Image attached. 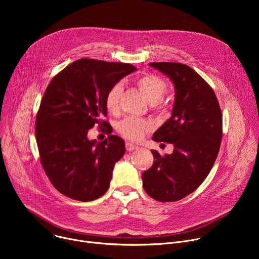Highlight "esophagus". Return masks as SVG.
Masks as SVG:
<instances>
[{
    "label": "esophagus",
    "instance_id": "obj_1",
    "mask_svg": "<svg viewBox=\"0 0 259 259\" xmlns=\"http://www.w3.org/2000/svg\"><path fill=\"white\" fill-rule=\"evenodd\" d=\"M126 150L129 151V152H132V151H135V150H138V146L131 143V142H126Z\"/></svg>",
    "mask_w": 259,
    "mask_h": 259
}]
</instances>
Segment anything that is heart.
Returning <instances> with one entry per match:
<instances>
[{"label":"heart","instance_id":"1","mask_svg":"<svg viewBox=\"0 0 259 259\" xmlns=\"http://www.w3.org/2000/svg\"><path fill=\"white\" fill-rule=\"evenodd\" d=\"M136 85L147 101L152 103V107L156 112H165L167 103L162 98L167 91V83L164 79L153 73H146L136 80ZM122 92V83H117L106 93L104 102L110 114H119ZM151 129L152 125L149 121L136 117H127L117 125L118 132L123 137L132 141H140Z\"/></svg>","mask_w":259,"mask_h":259}]
</instances>
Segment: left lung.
<instances>
[{
    "label": "left lung",
    "instance_id": "8db88e82",
    "mask_svg": "<svg viewBox=\"0 0 259 259\" xmlns=\"http://www.w3.org/2000/svg\"><path fill=\"white\" fill-rule=\"evenodd\" d=\"M175 87L171 118L153 139L174 145L171 155L152 151L153 166L142 173L145 193L159 202H175L196 191L217 158L223 137V114L210 85L187 64L151 62Z\"/></svg>",
    "mask_w": 259,
    "mask_h": 259
}]
</instances>
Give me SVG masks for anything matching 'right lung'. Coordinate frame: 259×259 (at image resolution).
<instances>
[{
  "instance_id": "right-lung-1",
  "label": "right lung",
  "mask_w": 259,
  "mask_h": 259,
  "mask_svg": "<svg viewBox=\"0 0 259 259\" xmlns=\"http://www.w3.org/2000/svg\"><path fill=\"white\" fill-rule=\"evenodd\" d=\"M136 70L129 63L81 58L68 64L49 83L35 119L40 161L52 186L81 202L101 197L109 188L113 169L125 154V143L110 135L105 95L122 78ZM97 124L109 134L89 141Z\"/></svg>"
}]
</instances>
